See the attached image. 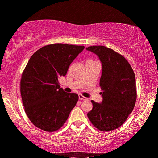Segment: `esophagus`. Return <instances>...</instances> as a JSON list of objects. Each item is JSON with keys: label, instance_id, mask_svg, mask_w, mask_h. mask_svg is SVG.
<instances>
[{"label": "esophagus", "instance_id": "esophagus-1", "mask_svg": "<svg viewBox=\"0 0 158 158\" xmlns=\"http://www.w3.org/2000/svg\"><path fill=\"white\" fill-rule=\"evenodd\" d=\"M78 97H79V99H81V100H86V99H87V98H86L85 97L82 96V94H79Z\"/></svg>", "mask_w": 158, "mask_h": 158}]
</instances>
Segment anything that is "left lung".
Wrapping results in <instances>:
<instances>
[{
    "mask_svg": "<svg viewBox=\"0 0 158 158\" xmlns=\"http://www.w3.org/2000/svg\"><path fill=\"white\" fill-rule=\"evenodd\" d=\"M87 51L94 53L102 64L99 81L103 100H92L93 109L87 117L101 131H110L119 128L132 112L136 101L134 72L122 55L104 46H93Z\"/></svg>",
    "mask_w": 158,
    "mask_h": 158,
    "instance_id": "left-lung-1",
    "label": "left lung"
}]
</instances>
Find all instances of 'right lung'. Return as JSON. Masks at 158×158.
<instances>
[{"label":"right lung","mask_w":158,"mask_h":158,"mask_svg":"<svg viewBox=\"0 0 158 158\" xmlns=\"http://www.w3.org/2000/svg\"><path fill=\"white\" fill-rule=\"evenodd\" d=\"M84 46L53 44L35 52L22 74L20 93L25 111L40 129L54 132L61 128L76 106L78 95L60 88L59 80Z\"/></svg>","instance_id":"1"}]
</instances>
